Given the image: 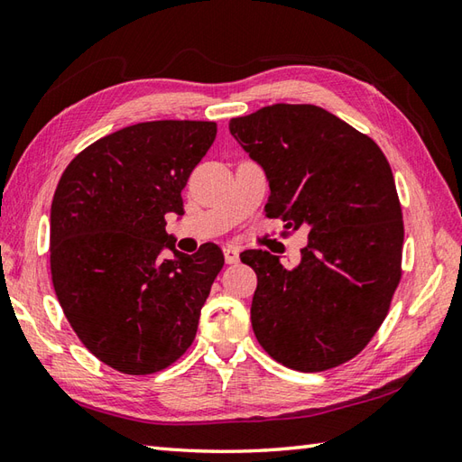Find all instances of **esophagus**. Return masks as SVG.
<instances>
[{
  "instance_id": "1",
  "label": "esophagus",
  "mask_w": 462,
  "mask_h": 462,
  "mask_svg": "<svg viewBox=\"0 0 462 462\" xmlns=\"http://www.w3.org/2000/svg\"><path fill=\"white\" fill-rule=\"evenodd\" d=\"M224 260H226V263H236L240 260V250L236 246H226Z\"/></svg>"
}]
</instances>
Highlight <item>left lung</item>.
<instances>
[{
  "mask_svg": "<svg viewBox=\"0 0 462 462\" xmlns=\"http://www.w3.org/2000/svg\"><path fill=\"white\" fill-rule=\"evenodd\" d=\"M230 133L270 180L268 218L308 230L300 263L266 250L240 260L256 272L252 328L282 365L316 373L365 349L401 282L403 212L385 154L367 134L316 105H270L236 116Z\"/></svg>",
  "mask_w": 462,
  "mask_h": 462,
  "instance_id": "obj_1",
  "label": "left lung"
}]
</instances>
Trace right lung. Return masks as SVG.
Here are the masks:
<instances>
[{
	"label": "right lung",
	"mask_w": 462,
	"mask_h": 462,
	"mask_svg": "<svg viewBox=\"0 0 462 462\" xmlns=\"http://www.w3.org/2000/svg\"><path fill=\"white\" fill-rule=\"evenodd\" d=\"M214 139L212 121L125 126L77 154L55 189L57 300L83 346L126 375L162 371L192 346L224 266L216 244L189 256L164 230L166 214H184L180 192Z\"/></svg>",
	"instance_id": "right-lung-1"
}]
</instances>
